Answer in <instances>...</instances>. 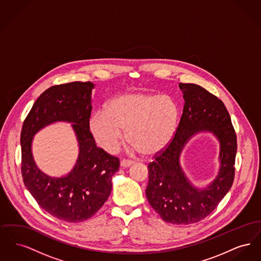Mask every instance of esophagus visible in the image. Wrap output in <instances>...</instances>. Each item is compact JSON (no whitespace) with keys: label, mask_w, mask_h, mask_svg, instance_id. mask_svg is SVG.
Wrapping results in <instances>:
<instances>
[{"label":"esophagus","mask_w":261,"mask_h":261,"mask_svg":"<svg viewBox=\"0 0 261 261\" xmlns=\"http://www.w3.org/2000/svg\"><path fill=\"white\" fill-rule=\"evenodd\" d=\"M132 164H133V162L130 161V160H122L121 162H120V165H121L122 167H128V166H130V165H132Z\"/></svg>","instance_id":"34e87169"}]
</instances>
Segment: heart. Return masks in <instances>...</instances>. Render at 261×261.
Listing matches in <instances>:
<instances>
[{
	"instance_id": "b5f03b06",
	"label": "heart",
	"mask_w": 261,
	"mask_h": 261,
	"mask_svg": "<svg viewBox=\"0 0 261 261\" xmlns=\"http://www.w3.org/2000/svg\"><path fill=\"white\" fill-rule=\"evenodd\" d=\"M180 118L177 101L168 95L125 93L108 101L89 119V130L100 148L113 152L124 139L140 152L153 155L172 141Z\"/></svg>"
}]
</instances>
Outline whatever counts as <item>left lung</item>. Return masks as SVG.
<instances>
[{
    "instance_id": "left-lung-1",
    "label": "left lung",
    "mask_w": 261,
    "mask_h": 261,
    "mask_svg": "<svg viewBox=\"0 0 261 261\" xmlns=\"http://www.w3.org/2000/svg\"><path fill=\"white\" fill-rule=\"evenodd\" d=\"M185 105L170 144L149 162L146 196L165 222H199L216 208L233 185L237 136L223 101L204 88L180 83ZM202 130L213 133L221 143V169L210 186L199 190L187 180L179 165V154L189 138Z\"/></svg>"
}]
</instances>
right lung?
<instances>
[{"instance_id": "right-lung-1", "label": "right lung", "mask_w": 261, "mask_h": 261, "mask_svg": "<svg viewBox=\"0 0 261 261\" xmlns=\"http://www.w3.org/2000/svg\"><path fill=\"white\" fill-rule=\"evenodd\" d=\"M91 82H71L47 89L34 102L22 125L21 174L27 190L41 208L71 223L91 218L112 192V178L119 168L118 158L99 149L89 130L92 112ZM57 121L72 122L80 154L74 169L61 178L50 177L36 166L32 156L33 136Z\"/></svg>"}]
</instances>
